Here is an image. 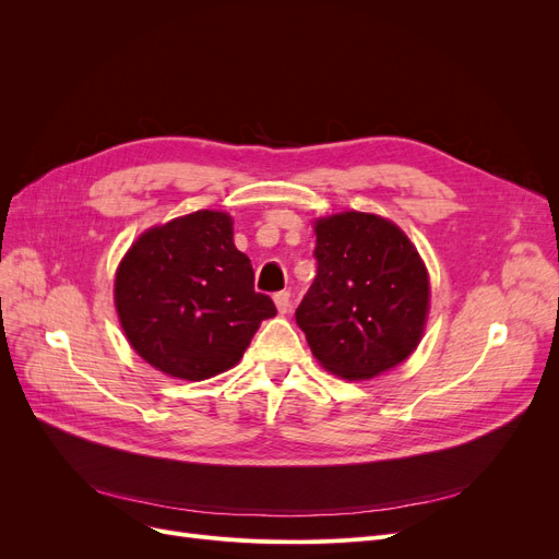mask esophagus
I'll use <instances>...</instances> for the list:
<instances>
[{
	"label": "esophagus",
	"mask_w": 559,
	"mask_h": 559,
	"mask_svg": "<svg viewBox=\"0 0 559 559\" xmlns=\"http://www.w3.org/2000/svg\"><path fill=\"white\" fill-rule=\"evenodd\" d=\"M275 306H277V310L282 314L289 312V308H292V294L289 292H277L275 294Z\"/></svg>",
	"instance_id": "34e87169"
}]
</instances>
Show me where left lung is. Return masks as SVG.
<instances>
[{
    "mask_svg": "<svg viewBox=\"0 0 559 559\" xmlns=\"http://www.w3.org/2000/svg\"><path fill=\"white\" fill-rule=\"evenodd\" d=\"M317 277L296 310L317 361L370 380L413 354L425 333L429 277L405 233L378 214L343 212L314 224Z\"/></svg>",
    "mask_w": 559,
    "mask_h": 559,
    "instance_id": "1",
    "label": "left lung"
}]
</instances>
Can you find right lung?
Segmentation results:
<instances>
[{
    "label": "right lung",
    "mask_w": 559,
    "mask_h": 559,
    "mask_svg": "<svg viewBox=\"0 0 559 559\" xmlns=\"http://www.w3.org/2000/svg\"><path fill=\"white\" fill-rule=\"evenodd\" d=\"M114 302L132 349L163 373L207 380L242 359L275 302L226 212L200 210L140 235L116 270Z\"/></svg>",
    "instance_id": "1"
}]
</instances>
